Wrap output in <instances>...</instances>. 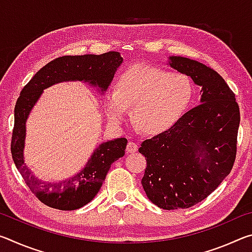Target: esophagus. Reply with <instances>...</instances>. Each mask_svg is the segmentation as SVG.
Returning <instances> with one entry per match:
<instances>
[{
  "mask_svg": "<svg viewBox=\"0 0 252 252\" xmlns=\"http://www.w3.org/2000/svg\"><path fill=\"white\" fill-rule=\"evenodd\" d=\"M126 151L129 153H133L138 151V144L134 143V142H129L126 146Z\"/></svg>",
  "mask_w": 252,
  "mask_h": 252,
  "instance_id": "esophagus-1",
  "label": "esophagus"
}]
</instances>
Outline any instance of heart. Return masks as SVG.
I'll return each instance as SVG.
<instances>
[{"mask_svg":"<svg viewBox=\"0 0 252 252\" xmlns=\"http://www.w3.org/2000/svg\"><path fill=\"white\" fill-rule=\"evenodd\" d=\"M192 95V82L186 74L132 64L117 76L114 91L105 93L103 104L106 117L116 125L126 120L132 106L134 125L143 133L155 135L180 120Z\"/></svg>","mask_w":252,"mask_h":252,"instance_id":"1","label":"heart"}]
</instances>
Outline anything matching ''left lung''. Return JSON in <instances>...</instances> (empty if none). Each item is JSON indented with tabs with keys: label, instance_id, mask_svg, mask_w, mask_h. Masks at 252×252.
<instances>
[{
	"label": "left lung",
	"instance_id": "8db88e82",
	"mask_svg": "<svg viewBox=\"0 0 252 252\" xmlns=\"http://www.w3.org/2000/svg\"><path fill=\"white\" fill-rule=\"evenodd\" d=\"M167 64L201 88L200 104L169 130L141 143L146 157L142 187L164 210L190 208L215 191L231 171L240 112L219 73L195 60L169 57Z\"/></svg>",
	"mask_w": 252,
	"mask_h": 252
}]
</instances>
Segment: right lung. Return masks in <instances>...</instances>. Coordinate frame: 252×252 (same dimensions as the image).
<instances>
[{
	"label": "right lung",
	"mask_w": 252,
	"mask_h": 252,
	"mask_svg": "<svg viewBox=\"0 0 252 252\" xmlns=\"http://www.w3.org/2000/svg\"><path fill=\"white\" fill-rule=\"evenodd\" d=\"M122 62L120 52L114 51L100 55L58 58L37 71L21 91L14 109L12 158L30 190L46 206L59 210H75L92 201L101 189L111 164L125 156L127 140L118 138L102 142L93 150L87 164L79 172L63 180L44 181L37 178L24 162L27 121L30 113L45 89L58 83L80 81L95 88L102 95Z\"/></svg>",
	"instance_id": "right-lung-1"
}]
</instances>
